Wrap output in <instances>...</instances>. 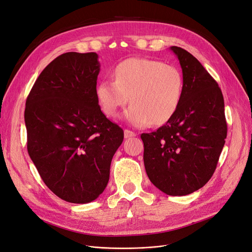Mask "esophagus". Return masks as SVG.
<instances>
[{
	"label": "esophagus",
	"mask_w": 252,
	"mask_h": 252,
	"mask_svg": "<svg viewBox=\"0 0 252 252\" xmlns=\"http://www.w3.org/2000/svg\"><path fill=\"white\" fill-rule=\"evenodd\" d=\"M136 134L134 133V131L131 130H128V129H125V138L126 139H128V138H131V137H135Z\"/></svg>",
	"instance_id": "esophagus-1"
}]
</instances>
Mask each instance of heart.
<instances>
[{
	"label": "heart",
	"mask_w": 252,
	"mask_h": 252,
	"mask_svg": "<svg viewBox=\"0 0 252 252\" xmlns=\"http://www.w3.org/2000/svg\"><path fill=\"white\" fill-rule=\"evenodd\" d=\"M103 112L113 116L130 97L123 118L133 126L162 125L175 115L183 96V76L173 65L144 58L119 63L114 81H102L96 90Z\"/></svg>",
	"instance_id": "b5f03b06"
}]
</instances>
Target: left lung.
<instances>
[{"label": "left lung", "mask_w": 252, "mask_h": 252, "mask_svg": "<svg viewBox=\"0 0 252 252\" xmlns=\"http://www.w3.org/2000/svg\"><path fill=\"white\" fill-rule=\"evenodd\" d=\"M169 49L182 67L181 104L164 126L141 138L151 183L167 195L185 196L213 177L227 138V123L218 83L188 51Z\"/></svg>", "instance_id": "left-lung-1"}]
</instances>
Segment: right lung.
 Instances as JSON below:
<instances>
[{"instance_id":"right-lung-1","label":"right lung","mask_w":252,"mask_h":252,"mask_svg":"<svg viewBox=\"0 0 252 252\" xmlns=\"http://www.w3.org/2000/svg\"><path fill=\"white\" fill-rule=\"evenodd\" d=\"M98 54L68 52L38 75L26 99L28 151L46 186L61 199L94 201L107 186L124 130L101 111Z\"/></svg>"}]
</instances>
